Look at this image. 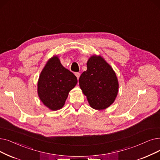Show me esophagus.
I'll return each mask as SVG.
<instances>
[{
    "instance_id": "1",
    "label": "esophagus",
    "mask_w": 160,
    "mask_h": 160,
    "mask_svg": "<svg viewBox=\"0 0 160 160\" xmlns=\"http://www.w3.org/2000/svg\"><path fill=\"white\" fill-rule=\"evenodd\" d=\"M75 75H76V78H77V79L78 80V79H79V77H80V74L79 72H76V73H75Z\"/></svg>"
}]
</instances>
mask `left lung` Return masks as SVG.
<instances>
[{
	"label": "left lung",
	"instance_id": "left-lung-1",
	"mask_svg": "<svg viewBox=\"0 0 160 160\" xmlns=\"http://www.w3.org/2000/svg\"><path fill=\"white\" fill-rule=\"evenodd\" d=\"M82 92L93 108L103 110L114 102L118 92V81L112 68L101 56L92 55L87 71L79 78Z\"/></svg>",
	"mask_w": 160,
	"mask_h": 160
}]
</instances>
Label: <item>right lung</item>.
<instances>
[{
    "mask_svg": "<svg viewBox=\"0 0 160 160\" xmlns=\"http://www.w3.org/2000/svg\"><path fill=\"white\" fill-rule=\"evenodd\" d=\"M76 76L61 65L55 55L48 61L38 81V95L44 105L52 110L61 109L69 92L77 84Z\"/></svg>",
    "mask_w": 160,
    "mask_h": 160,
    "instance_id": "1",
    "label": "right lung"
}]
</instances>
